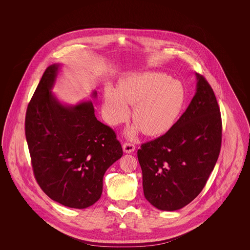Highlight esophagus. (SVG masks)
I'll return each mask as SVG.
<instances>
[{"mask_svg":"<svg viewBox=\"0 0 250 250\" xmlns=\"http://www.w3.org/2000/svg\"><path fill=\"white\" fill-rule=\"evenodd\" d=\"M123 150L126 154H130L135 151V145L132 143H125L123 144Z\"/></svg>","mask_w":250,"mask_h":250,"instance_id":"34e87169","label":"esophagus"}]
</instances>
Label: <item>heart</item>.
I'll return each mask as SVG.
<instances>
[{"label": "heart", "instance_id": "heart-1", "mask_svg": "<svg viewBox=\"0 0 250 250\" xmlns=\"http://www.w3.org/2000/svg\"><path fill=\"white\" fill-rule=\"evenodd\" d=\"M186 102V90L179 81L160 72L136 73L124 78L118 90L107 87L104 96V115L110 125H117L129 116L136 123L128 131L151 137L161 136L177 122Z\"/></svg>", "mask_w": 250, "mask_h": 250}]
</instances>
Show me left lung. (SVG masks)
Instances as JSON below:
<instances>
[{"instance_id":"1","label":"left lung","mask_w":250,"mask_h":250,"mask_svg":"<svg viewBox=\"0 0 250 250\" xmlns=\"http://www.w3.org/2000/svg\"><path fill=\"white\" fill-rule=\"evenodd\" d=\"M197 92L172 128L138 150L146 200L175 211L202 192L221 148L222 121L214 91L196 73Z\"/></svg>"}]
</instances>
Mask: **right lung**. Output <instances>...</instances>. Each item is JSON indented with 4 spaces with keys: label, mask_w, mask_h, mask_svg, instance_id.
<instances>
[{
    "label": "right lung",
    "mask_w": 250,
    "mask_h": 250,
    "mask_svg": "<svg viewBox=\"0 0 250 250\" xmlns=\"http://www.w3.org/2000/svg\"><path fill=\"white\" fill-rule=\"evenodd\" d=\"M59 66L46 69L28 104L26 141L41 189L64 206L84 209L100 199L104 174L123 149L112 128L96 119L92 101L66 106L51 93Z\"/></svg>",
    "instance_id": "obj_1"
}]
</instances>
